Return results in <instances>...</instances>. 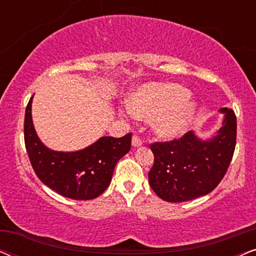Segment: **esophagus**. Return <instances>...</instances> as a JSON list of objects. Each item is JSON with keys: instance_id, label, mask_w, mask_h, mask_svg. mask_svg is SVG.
Listing matches in <instances>:
<instances>
[{"instance_id": "obj_1", "label": "esophagus", "mask_w": 256, "mask_h": 256, "mask_svg": "<svg viewBox=\"0 0 256 256\" xmlns=\"http://www.w3.org/2000/svg\"><path fill=\"white\" fill-rule=\"evenodd\" d=\"M132 146H134V148H138V146H142V140L138 136L134 135V136H132Z\"/></svg>"}]
</instances>
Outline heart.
Returning <instances> with one entry per match:
<instances>
[{
  "mask_svg": "<svg viewBox=\"0 0 256 256\" xmlns=\"http://www.w3.org/2000/svg\"><path fill=\"white\" fill-rule=\"evenodd\" d=\"M129 114L149 120L154 134L174 138L183 134L197 110L186 88L172 82H152L141 87L127 106Z\"/></svg>",
  "mask_w": 256,
  "mask_h": 256,
  "instance_id": "obj_1",
  "label": "heart"
}]
</instances>
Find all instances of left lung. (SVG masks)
<instances>
[{"mask_svg":"<svg viewBox=\"0 0 256 256\" xmlns=\"http://www.w3.org/2000/svg\"><path fill=\"white\" fill-rule=\"evenodd\" d=\"M222 126L210 138L188 132L180 140L154 143L155 160L149 171L154 192L169 202H188L218 186L232 160L236 142V116L230 108H220Z\"/></svg>","mask_w":256,"mask_h":256,"instance_id":"8db88e82","label":"left lung"}]
</instances>
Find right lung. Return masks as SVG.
<instances>
[{
  "mask_svg": "<svg viewBox=\"0 0 256 256\" xmlns=\"http://www.w3.org/2000/svg\"><path fill=\"white\" fill-rule=\"evenodd\" d=\"M34 96L24 118L26 152L37 177L62 197L90 200L110 186L114 168L129 152L132 134L115 138L102 136L86 148L76 152H57L48 148L38 138L32 122Z\"/></svg>",
  "mask_w": 256,
  "mask_h": 256,
  "instance_id": "right-lung-1",
  "label": "right lung"
}]
</instances>
